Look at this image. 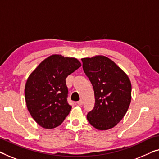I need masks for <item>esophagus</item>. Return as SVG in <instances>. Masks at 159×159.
Returning <instances> with one entry per match:
<instances>
[{
  "mask_svg": "<svg viewBox=\"0 0 159 159\" xmlns=\"http://www.w3.org/2000/svg\"><path fill=\"white\" fill-rule=\"evenodd\" d=\"M77 103H78V105L82 106L83 105V100H82V99H80V100H79V101H78Z\"/></svg>",
  "mask_w": 159,
  "mask_h": 159,
  "instance_id": "1",
  "label": "esophagus"
}]
</instances>
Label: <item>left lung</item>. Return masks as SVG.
Listing matches in <instances>:
<instances>
[{
    "label": "left lung",
    "instance_id": "obj_1",
    "mask_svg": "<svg viewBox=\"0 0 159 159\" xmlns=\"http://www.w3.org/2000/svg\"><path fill=\"white\" fill-rule=\"evenodd\" d=\"M83 69L93 88L95 104L87 119L98 130H108L118 124L131 100V84L128 75L107 57L81 59Z\"/></svg>",
    "mask_w": 159,
    "mask_h": 159
}]
</instances>
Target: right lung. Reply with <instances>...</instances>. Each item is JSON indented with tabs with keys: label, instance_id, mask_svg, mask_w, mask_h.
<instances>
[{
	"label": "right lung",
	"instance_id": "right-lung-1",
	"mask_svg": "<svg viewBox=\"0 0 159 159\" xmlns=\"http://www.w3.org/2000/svg\"><path fill=\"white\" fill-rule=\"evenodd\" d=\"M75 58L52 55L29 75L25 86L28 110L38 124L47 129L62 124L69 114L66 79L80 67Z\"/></svg>",
	"mask_w": 159,
	"mask_h": 159
}]
</instances>
